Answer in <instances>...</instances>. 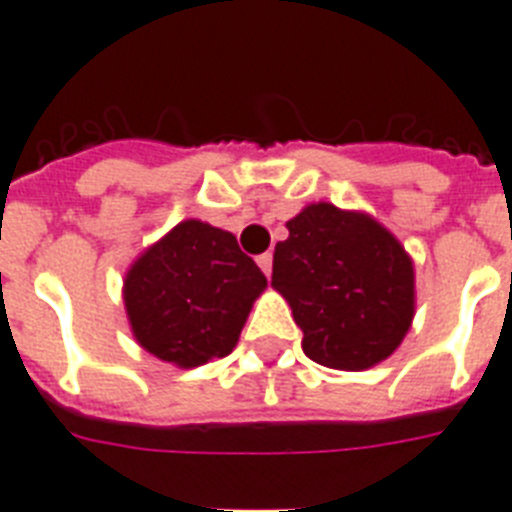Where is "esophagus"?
Returning <instances> with one entry per match:
<instances>
[{
	"instance_id": "obj_1",
	"label": "esophagus",
	"mask_w": 512,
	"mask_h": 512,
	"mask_svg": "<svg viewBox=\"0 0 512 512\" xmlns=\"http://www.w3.org/2000/svg\"><path fill=\"white\" fill-rule=\"evenodd\" d=\"M256 261H259L261 272H264L266 277H269V274H272V253H261V256Z\"/></svg>"
}]
</instances>
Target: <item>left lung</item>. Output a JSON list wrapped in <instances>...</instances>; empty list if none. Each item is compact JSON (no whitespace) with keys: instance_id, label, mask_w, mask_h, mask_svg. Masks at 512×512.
<instances>
[{"instance_id":"8db88e82","label":"left lung","mask_w":512,"mask_h":512,"mask_svg":"<svg viewBox=\"0 0 512 512\" xmlns=\"http://www.w3.org/2000/svg\"><path fill=\"white\" fill-rule=\"evenodd\" d=\"M277 243L272 287L303 329V353L342 371H363L395 353L416 308L413 261L377 219L311 204Z\"/></svg>"}]
</instances>
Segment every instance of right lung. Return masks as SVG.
<instances>
[{
  "mask_svg": "<svg viewBox=\"0 0 512 512\" xmlns=\"http://www.w3.org/2000/svg\"><path fill=\"white\" fill-rule=\"evenodd\" d=\"M266 277L232 232L185 219L125 274V311L151 356L193 369L238 345Z\"/></svg>",
  "mask_w": 512,
  "mask_h": 512,
  "instance_id": "obj_1",
  "label": "right lung"
}]
</instances>
